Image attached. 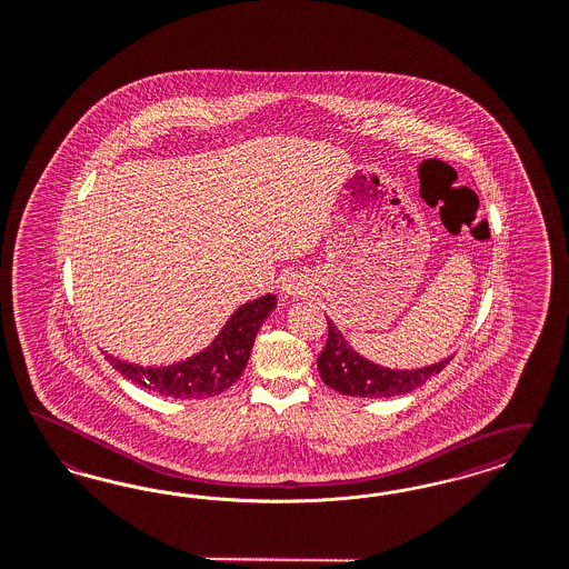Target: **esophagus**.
<instances>
[{"instance_id": "obj_1", "label": "esophagus", "mask_w": 569, "mask_h": 569, "mask_svg": "<svg viewBox=\"0 0 569 569\" xmlns=\"http://www.w3.org/2000/svg\"><path fill=\"white\" fill-rule=\"evenodd\" d=\"M283 292H286V295L295 296L296 288H292V286H286V288H283Z\"/></svg>"}]
</instances>
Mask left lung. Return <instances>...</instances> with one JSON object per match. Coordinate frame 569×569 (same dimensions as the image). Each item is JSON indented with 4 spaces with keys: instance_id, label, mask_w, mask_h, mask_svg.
Returning a JSON list of instances; mask_svg holds the SVG:
<instances>
[{
    "instance_id": "obj_1",
    "label": "left lung",
    "mask_w": 569,
    "mask_h": 569,
    "mask_svg": "<svg viewBox=\"0 0 569 569\" xmlns=\"http://www.w3.org/2000/svg\"><path fill=\"white\" fill-rule=\"evenodd\" d=\"M450 359L446 357L437 363L412 370L385 368L357 353L345 333L338 330L332 319H328V342L317 357V370L321 380L340 395L387 399L422 387L435 373L441 372Z\"/></svg>"
}]
</instances>
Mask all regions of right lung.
I'll return each instance as SVG.
<instances>
[{"instance_id":"right-lung-1","label":"right lung","mask_w":569,"mask_h":569,"mask_svg":"<svg viewBox=\"0 0 569 569\" xmlns=\"http://www.w3.org/2000/svg\"><path fill=\"white\" fill-rule=\"evenodd\" d=\"M277 307V296L264 295L241 305L222 326L214 340L182 361L170 366H138L113 355L109 363L128 380L147 391L174 399L214 397L236 385L246 370L254 347L256 332Z\"/></svg>"}]
</instances>
